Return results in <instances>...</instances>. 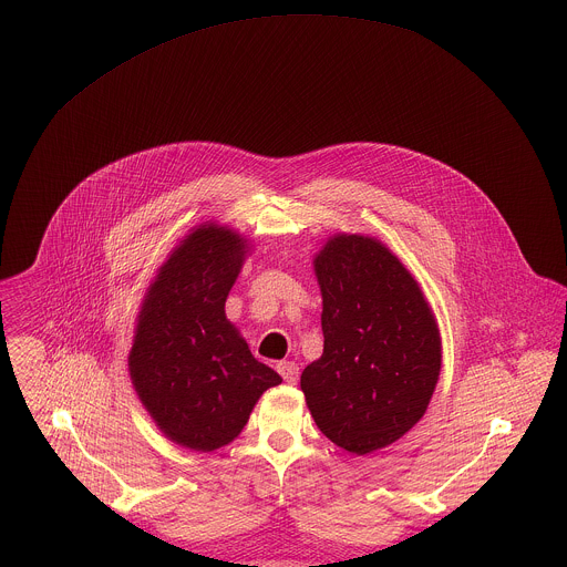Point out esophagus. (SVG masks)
<instances>
[{
    "mask_svg": "<svg viewBox=\"0 0 567 567\" xmlns=\"http://www.w3.org/2000/svg\"><path fill=\"white\" fill-rule=\"evenodd\" d=\"M277 371H279V375H281L288 384H297V380H299V364H297V362H279V364H277Z\"/></svg>",
    "mask_w": 567,
    "mask_h": 567,
    "instance_id": "34e87169",
    "label": "esophagus"
}]
</instances>
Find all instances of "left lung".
Segmentation results:
<instances>
[{"label": "left lung", "instance_id": "1", "mask_svg": "<svg viewBox=\"0 0 567 567\" xmlns=\"http://www.w3.org/2000/svg\"><path fill=\"white\" fill-rule=\"evenodd\" d=\"M315 270L323 355L301 373V391L324 436L364 456L425 414L441 373L439 327L414 277L375 238H329Z\"/></svg>", "mask_w": 567, "mask_h": 567}]
</instances>
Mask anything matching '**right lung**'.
<instances>
[{"label": "right lung", "instance_id": "obj_1", "mask_svg": "<svg viewBox=\"0 0 567 567\" xmlns=\"http://www.w3.org/2000/svg\"><path fill=\"white\" fill-rule=\"evenodd\" d=\"M246 248L227 227L194 229L169 252L137 317L133 386L163 434L187 450L229 445L261 393L281 384L225 315Z\"/></svg>", "mask_w": 567, "mask_h": 567}]
</instances>
